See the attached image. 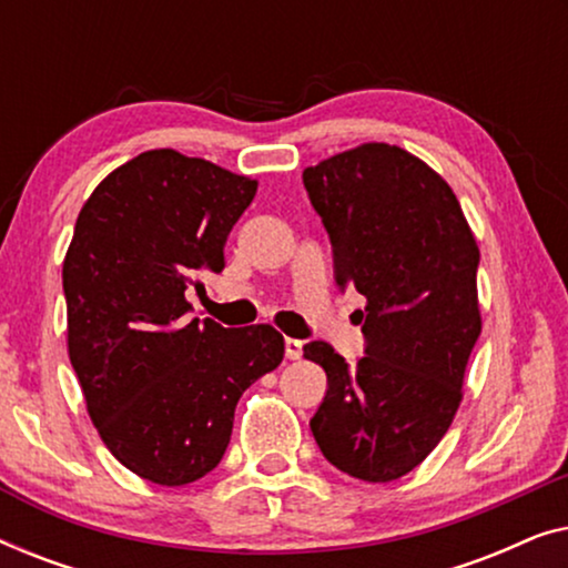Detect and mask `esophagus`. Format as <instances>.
Segmentation results:
<instances>
[{
	"mask_svg": "<svg viewBox=\"0 0 568 568\" xmlns=\"http://www.w3.org/2000/svg\"><path fill=\"white\" fill-rule=\"evenodd\" d=\"M284 348H286V359H300L302 356V341L297 338H286L284 341Z\"/></svg>",
	"mask_w": 568,
	"mask_h": 568,
	"instance_id": "34e87169",
	"label": "esophagus"
}]
</instances>
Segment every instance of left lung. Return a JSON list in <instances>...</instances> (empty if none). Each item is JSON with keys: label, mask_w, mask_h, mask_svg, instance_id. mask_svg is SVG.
I'll use <instances>...</instances> for the list:
<instances>
[{"label": "left lung", "mask_w": 568, "mask_h": 568, "mask_svg": "<svg viewBox=\"0 0 568 568\" xmlns=\"http://www.w3.org/2000/svg\"><path fill=\"white\" fill-rule=\"evenodd\" d=\"M302 181L328 230L336 284L367 297L356 367L325 341L305 346L328 375L310 429L338 470L387 484L424 463L460 406L480 336V253L445 178L400 146H354Z\"/></svg>", "instance_id": "obj_1"}]
</instances>
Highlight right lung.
<instances>
[{"instance_id": "add662e5", "label": "right lung", "mask_w": 568, "mask_h": 568, "mask_svg": "<svg viewBox=\"0 0 568 568\" xmlns=\"http://www.w3.org/2000/svg\"><path fill=\"white\" fill-rule=\"evenodd\" d=\"M255 191L209 160L150 150L103 178L77 216L61 271L69 362L100 439L152 484L214 470L240 395L284 359L271 325L189 321L185 290L224 268Z\"/></svg>"}]
</instances>
